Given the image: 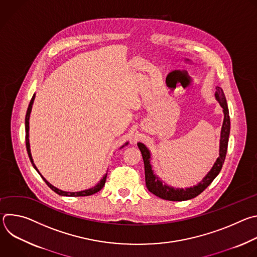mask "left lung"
<instances>
[{
    "instance_id": "left-lung-1",
    "label": "left lung",
    "mask_w": 257,
    "mask_h": 257,
    "mask_svg": "<svg viewBox=\"0 0 257 257\" xmlns=\"http://www.w3.org/2000/svg\"><path fill=\"white\" fill-rule=\"evenodd\" d=\"M215 89H216L214 94L215 98L223 107V112H224V122L222 126V131H221V140H219V156L216 159L211 170L206 174V176L202 179V181L198 183L197 185L190 188L183 189V188H174L164 184L163 181L160 180V178L154 174V171L151 165V152L143 143L141 142L137 143L143 158L146 187H148L149 191H151L153 194L157 195L158 197L166 200H171V201H183V200H188V199L194 198L197 195H199L203 190H205V188L213 181V179L218 175V173L221 172L226 159V155H227L231 124H230L229 108H228L224 91L221 87L218 86H216Z\"/></svg>"
}]
</instances>
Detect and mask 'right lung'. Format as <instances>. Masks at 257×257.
I'll list each match as a JSON object with an SVG mask.
<instances>
[{
	"label": "right lung",
	"instance_id": "right-lung-1",
	"mask_svg": "<svg viewBox=\"0 0 257 257\" xmlns=\"http://www.w3.org/2000/svg\"><path fill=\"white\" fill-rule=\"evenodd\" d=\"M34 97H35V94H33V96H32V98H31V100H30V102H29V105H28V108H27V112H26V116H25V142H26V150H27V154H28V157H29V160H30V162H31V164H32V166H33V168L39 172V170L36 169V167H35V165L33 164V160H32V157H31V153H30V145H29V138H28V136H29V117H30V113H31V108H32V104H33V101H34ZM128 144V142H126L122 148H124L125 145H127ZM39 174L41 175V173L39 172ZM41 177L43 178V180L47 183V185L53 190V191H55L57 194H59V195H62V196H89V195H92V194H94V193H96V192H98L103 186H104V183H105V179H106V174L102 177V179L97 183V184L94 186V187H92V188H89V189H86V190H83V191H78V192H67V191H63V190H60V189H58L57 187H55V186H53L51 183H49L42 175H41Z\"/></svg>",
	"mask_w": 257,
	"mask_h": 257
}]
</instances>
